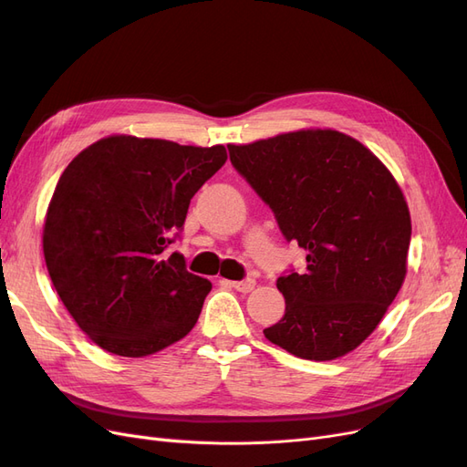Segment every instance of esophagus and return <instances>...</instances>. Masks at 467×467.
<instances>
[{
  "label": "esophagus",
  "instance_id": "esophagus-1",
  "mask_svg": "<svg viewBox=\"0 0 467 467\" xmlns=\"http://www.w3.org/2000/svg\"><path fill=\"white\" fill-rule=\"evenodd\" d=\"M232 288H235L237 292H251L253 288H255V280L253 278H245V280H235V282H230Z\"/></svg>",
  "mask_w": 467,
  "mask_h": 467
}]
</instances>
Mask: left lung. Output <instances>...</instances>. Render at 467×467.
I'll list each match as a JSON object with an SVG mask.
<instances>
[{
  "label": "left lung",
  "instance_id": "8db88e82",
  "mask_svg": "<svg viewBox=\"0 0 467 467\" xmlns=\"http://www.w3.org/2000/svg\"><path fill=\"white\" fill-rule=\"evenodd\" d=\"M230 161L273 210L306 266L276 280L285 317L268 341L306 360L355 350L384 317L407 273L411 216L376 155L337 130H300L228 146Z\"/></svg>",
  "mask_w": 467,
  "mask_h": 467
}]
</instances>
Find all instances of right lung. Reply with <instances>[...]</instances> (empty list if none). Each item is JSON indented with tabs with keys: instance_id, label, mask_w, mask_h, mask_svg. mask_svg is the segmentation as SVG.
<instances>
[{
	"instance_id": "right-lung-1",
	"label": "right lung",
	"mask_w": 467,
	"mask_h": 467,
	"mask_svg": "<svg viewBox=\"0 0 467 467\" xmlns=\"http://www.w3.org/2000/svg\"><path fill=\"white\" fill-rule=\"evenodd\" d=\"M225 160L223 146L109 136L66 167L42 249L56 292L95 345L138 358L194 327L212 285L167 247Z\"/></svg>"
}]
</instances>
